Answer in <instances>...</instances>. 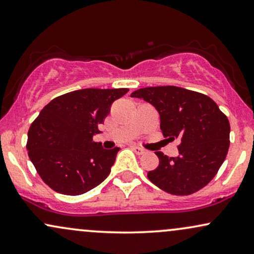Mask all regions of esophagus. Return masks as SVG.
I'll use <instances>...</instances> for the list:
<instances>
[{
  "label": "esophagus",
  "mask_w": 254,
  "mask_h": 254,
  "mask_svg": "<svg viewBox=\"0 0 254 254\" xmlns=\"http://www.w3.org/2000/svg\"><path fill=\"white\" fill-rule=\"evenodd\" d=\"M130 147H132V149L136 153L137 155H141V154H143V153H145V149L140 148V147H137V146H130Z\"/></svg>",
  "instance_id": "esophagus-1"
}]
</instances>
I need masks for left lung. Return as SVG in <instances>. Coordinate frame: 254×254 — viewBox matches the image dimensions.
<instances>
[{"label": "left lung", "instance_id": "left-lung-1", "mask_svg": "<svg viewBox=\"0 0 254 254\" xmlns=\"http://www.w3.org/2000/svg\"><path fill=\"white\" fill-rule=\"evenodd\" d=\"M155 107L165 137L180 139L179 156L156 152L159 166L147 173L155 186L173 195H190L218 173L230 147V122L205 94L175 86L147 87L130 94Z\"/></svg>", "mask_w": 254, "mask_h": 254}]
</instances>
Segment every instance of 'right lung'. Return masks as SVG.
Here are the masks:
<instances>
[{
    "label": "right lung",
    "instance_id": "add662e5",
    "mask_svg": "<svg viewBox=\"0 0 254 254\" xmlns=\"http://www.w3.org/2000/svg\"><path fill=\"white\" fill-rule=\"evenodd\" d=\"M127 88H87L64 94L43 107L28 130L30 161L55 192L80 195L111 173L119 147L103 149L93 141L98 126Z\"/></svg>",
    "mask_w": 254,
    "mask_h": 254
}]
</instances>
